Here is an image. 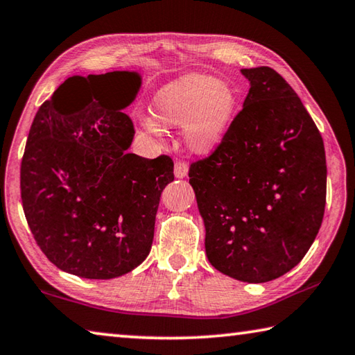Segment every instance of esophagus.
Segmentation results:
<instances>
[{
  "label": "esophagus",
  "mask_w": 355,
  "mask_h": 355,
  "mask_svg": "<svg viewBox=\"0 0 355 355\" xmlns=\"http://www.w3.org/2000/svg\"><path fill=\"white\" fill-rule=\"evenodd\" d=\"M173 173H175L177 178H184L188 175V164L184 161H177L175 166H173Z\"/></svg>",
  "instance_id": "34e87169"
}]
</instances>
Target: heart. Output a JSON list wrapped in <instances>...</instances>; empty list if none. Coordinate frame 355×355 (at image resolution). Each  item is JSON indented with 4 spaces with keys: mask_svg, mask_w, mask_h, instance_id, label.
<instances>
[{
    "mask_svg": "<svg viewBox=\"0 0 355 355\" xmlns=\"http://www.w3.org/2000/svg\"><path fill=\"white\" fill-rule=\"evenodd\" d=\"M236 110V94L218 78L189 75L167 84L153 100L148 127H183L184 142L194 153H209L219 146Z\"/></svg>",
    "mask_w": 355,
    "mask_h": 355,
    "instance_id": "1",
    "label": "heart"
}]
</instances>
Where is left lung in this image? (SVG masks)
I'll return each instance as SVG.
<instances>
[{"label": "left lung", "instance_id": "obj_1", "mask_svg": "<svg viewBox=\"0 0 355 355\" xmlns=\"http://www.w3.org/2000/svg\"><path fill=\"white\" fill-rule=\"evenodd\" d=\"M250 81L214 152L189 167L205 224L209 263L248 284L293 269L320 232L327 166L320 130L293 87L271 67L243 69Z\"/></svg>", "mask_w": 355, "mask_h": 355}]
</instances>
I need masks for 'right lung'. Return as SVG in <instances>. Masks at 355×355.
I'll return each mask as SVG.
<instances>
[{
  "label": "right lung",
  "instance_id": "add662e5",
  "mask_svg": "<svg viewBox=\"0 0 355 355\" xmlns=\"http://www.w3.org/2000/svg\"><path fill=\"white\" fill-rule=\"evenodd\" d=\"M80 80L92 84L93 95L71 112L62 100L73 89L67 84ZM139 87L136 71L69 78L29 130L20 167L23 211L48 260L78 277H120L152 249L173 161L128 153L135 128L122 110Z\"/></svg>",
  "mask_w": 355,
  "mask_h": 355
}]
</instances>
